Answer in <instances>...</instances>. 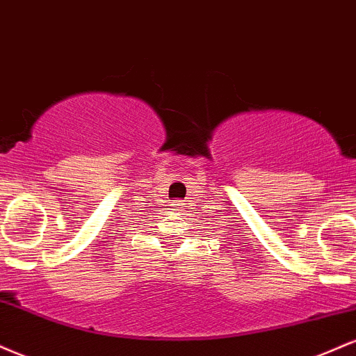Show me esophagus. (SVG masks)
I'll return each mask as SVG.
<instances>
[{
  "mask_svg": "<svg viewBox=\"0 0 356 356\" xmlns=\"http://www.w3.org/2000/svg\"><path fill=\"white\" fill-rule=\"evenodd\" d=\"M183 204H185V203H183L181 200H175V202H173L175 210H178V211H181V210H183Z\"/></svg>",
  "mask_w": 356,
  "mask_h": 356,
  "instance_id": "esophagus-1",
  "label": "esophagus"
}]
</instances>
